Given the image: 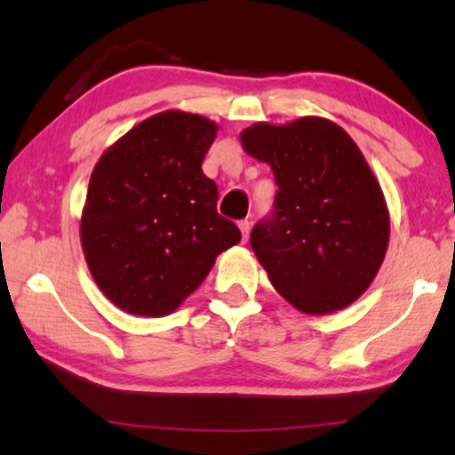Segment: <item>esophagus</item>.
Here are the masks:
<instances>
[{"mask_svg":"<svg viewBox=\"0 0 455 455\" xmlns=\"http://www.w3.org/2000/svg\"><path fill=\"white\" fill-rule=\"evenodd\" d=\"M239 228H241V233H243V241H247V239H249V230H251V222H249V219H243V220H239Z\"/></svg>","mask_w":455,"mask_h":455,"instance_id":"34e87169","label":"esophagus"}]
</instances>
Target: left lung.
<instances>
[{
	"mask_svg": "<svg viewBox=\"0 0 455 455\" xmlns=\"http://www.w3.org/2000/svg\"><path fill=\"white\" fill-rule=\"evenodd\" d=\"M249 156L271 165L273 211L251 230V247L275 290L322 315L366 291L388 244L383 190L342 127L322 117L244 129Z\"/></svg>",
	"mask_w": 455,
	"mask_h": 455,
	"instance_id": "left-lung-1",
	"label": "left lung"
}]
</instances>
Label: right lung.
<instances>
[{"mask_svg": "<svg viewBox=\"0 0 455 455\" xmlns=\"http://www.w3.org/2000/svg\"><path fill=\"white\" fill-rule=\"evenodd\" d=\"M214 137L202 115L157 113L92 170L83 251L100 291L124 312L172 314L241 241L239 227L216 212L219 188L202 172Z\"/></svg>", "mask_w": 455, "mask_h": 455, "instance_id": "1", "label": "right lung"}]
</instances>
